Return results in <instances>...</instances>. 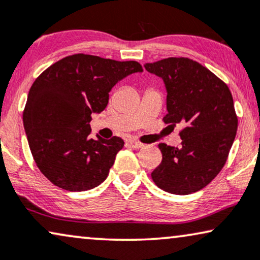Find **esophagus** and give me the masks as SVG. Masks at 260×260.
I'll list each match as a JSON object with an SVG mask.
<instances>
[{
    "instance_id": "1",
    "label": "esophagus",
    "mask_w": 260,
    "mask_h": 260,
    "mask_svg": "<svg viewBox=\"0 0 260 260\" xmlns=\"http://www.w3.org/2000/svg\"><path fill=\"white\" fill-rule=\"evenodd\" d=\"M128 144H129L131 146L134 147V149H140V147H143L144 145L141 143H139V141L137 140H133V139H129L128 140Z\"/></svg>"
}]
</instances>
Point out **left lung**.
<instances>
[{
  "mask_svg": "<svg viewBox=\"0 0 260 260\" xmlns=\"http://www.w3.org/2000/svg\"><path fill=\"white\" fill-rule=\"evenodd\" d=\"M162 78L167 91L164 122L181 124V147L160 143L162 162L151 173L160 189L173 194L198 192L221 172L234 143L238 117L226 85L198 62L169 57L144 64Z\"/></svg>",
  "mask_w": 260,
  "mask_h": 260,
  "instance_id": "obj_1",
  "label": "left lung"
}]
</instances>
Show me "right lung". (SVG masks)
<instances>
[{"instance_id": "obj_1", "label": "right lung", "mask_w": 260, "mask_h": 260, "mask_svg": "<svg viewBox=\"0 0 260 260\" xmlns=\"http://www.w3.org/2000/svg\"><path fill=\"white\" fill-rule=\"evenodd\" d=\"M143 68L136 61H115L77 54L44 71L29 88L22 115L26 137L43 175L72 192L101 185L123 140L91 139V115L101 114L115 85Z\"/></svg>"}]
</instances>
